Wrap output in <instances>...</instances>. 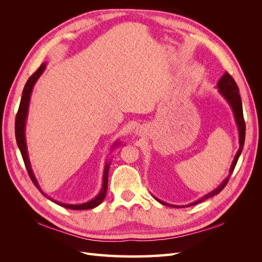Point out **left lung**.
<instances>
[{
  "mask_svg": "<svg viewBox=\"0 0 262 262\" xmlns=\"http://www.w3.org/2000/svg\"><path fill=\"white\" fill-rule=\"evenodd\" d=\"M217 87L219 90L221 92V94L223 95V96L226 98V100L229 102V105H231L233 112H234V115H235V119H236V122H237V125H238V130H239V149L238 152H237L235 158H234V162L232 164V167H231V170H229V176L222 182L221 186L214 190V191L210 192L209 194L204 195L203 198H201L200 200H198L193 203H191L190 205H193V204H196V203H200L204 200L209 199V198L215 195L217 193H220L222 190H223L225 188V186L227 185L228 182V179L229 177H231V175L233 173L234 169H235V166L237 164V161H238L239 158V155L242 153L243 150V147H244V143H245V133H246V123H245V120H244V115H243V104H242V99H241V96H239V90H238V86H237L236 82L234 81V78L232 77V75L225 72V74L221 77V80L219 81L217 83ZM157 200V199H156ZM160 201V200H157ZM162 204H166V205H169L167 203L165 202H162L160 201ZM175 207V205H173Z\"/></svg>",
  "mask_w": 262,
  "mask_h": 262,
  "instance_id": "8db88e82",
  "label": "left lung"
}]
</instances>
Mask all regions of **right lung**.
Segmentation results:
<instances>
[{"mask_svg":"<svg viewBox=\"0 0 262 262\" xmlns=\"http://www.w3.org/2000/svg\"><path fill=\"white\" fill-rule=\"evenodd\" d=\"M45 68H46V64H41L40 67L37 69L36 72L28 78L27 83L25 84V87H24L23 96H21L20 104H19V108H18V112L16 114V119H15V137H16V142H17V145H18L19 150H20V153H21L23 161H24V163H25L26 169L28 171V175H29L31 181L34 182L35 186L39 189V191H40L42 194H45V193L40 190V187L38 186V182H37V180H36V178L34 176L33 171H31L30 164H29V161H28L26 142H25V121H26V117H27L28 105H29V99H30L31 91H33V87H34L36 81L39 78V76L42 74ZM109 166H110V164H107L106 167H105L104 184H102V189L100 190L99 194L96 198H95V199H93L92 201L83 203V204H64V203L57 202V201H54V202L58 203L59 205H61V207H63V208L71 209V210H87V209L96 208L97 205H99L102 201H104L105 196H106L107 186H108Z\"/></svg>","mask_w":262,"mask_h":262,"instance_id":"1","label":"right lung"}]
</instances>
